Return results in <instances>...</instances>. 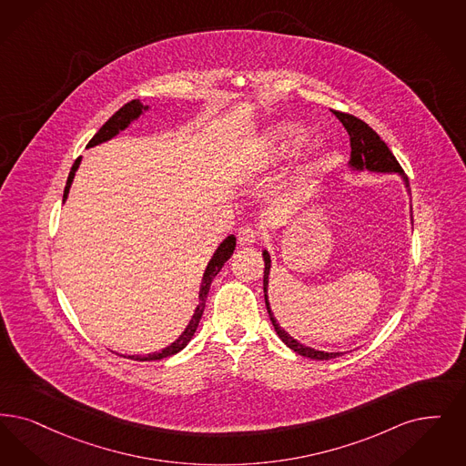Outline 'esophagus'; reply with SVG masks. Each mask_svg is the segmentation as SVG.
I'll return each mask as SVG.
<instances>
[{"label":"esophagus","instance_id":"34e87169","mask_svg":"<svg viewBox=\"0 0 466 466\" xmlns=\"http://www.w3.org/2000/svg\"><path fill=\"white\" fill-rule=\"evenodd\" d=\"M257 232L251 227H242L241 230L238 232V242L241 246H253L257 242Z\"/></svg>","mask_w":466,"mask_h":466}]
</instances>
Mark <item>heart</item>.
I'll return each mask as SVG.
<instances>
[{"label": "heart", "mask_w": 466, "mask_h": 466, "mask_svg": "<svg viewBox=\"0 0 466 466\" xmlns=\"http://www.w3.org/2000/svg\"><path fill=\"white\" fill-rule=\"evenodd\" d=\"M307 138V128L297 121H282L261 135L258 146L253 150L249 157V169L253 173H265L272 167H278L280 161H284L288 156H291ZM322 154V142L310 144L301 159L299 165V178L309 175L316 165L317 159Z\"/></svg>", "instance_id": "1"}]
</instances>
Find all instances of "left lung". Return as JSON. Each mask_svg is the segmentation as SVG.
Returning <instances> with one entry per match:
<instances>
[{"instance_id":"left-lung-1","label":"left lung","mask_w":466,"mask_h":466,"mask_svg":"<svg viewBox=\"0 0 466 466\" xmlns=\"http://www.w3.org/2000/svg\"><path fill=\"white\" fill-rule=\"evenodd\" d=\"M336 117L341 121V125L345 127V130L349 131L350 137V161H349V169L354 173H383V175H397L402 182L406 190L410 192V180L404 175L402 167L397 163L395 156L391 154V150L387 147V144L380 138V135L372 130L371 127H368L364 121L357 119L355 116L350 114H343V112H335ZM410 224H412V206L410 209ZM263 255V261H265V272H263V297H265V305H267V312L270 317V322L276 329V333L279 336L280 339L297 354L309 357V359H316V360H329V359H336L341 355L349 354V352H324L319 350L314 347L303 345L297 338L289 335L288 331H284L280 328L278 319L272 314L270 309V301H268V279H270V267H272V258L270 253L267 249L261 251ZM352 352V350H350Z\"/></svg>"}]
</instances>
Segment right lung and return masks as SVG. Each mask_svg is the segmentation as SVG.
<instances>
[{
  "label": "right lung",
  "instance_id": "obj_1",
  "mask_svg": "<svg viewBox=\"0 0 466 466\" xmlns=\"http://www.w3.org/2000/svg\"><path fill=\"white\" fill-rule=\"evenodd\" d=\"M149 111L150 106L142 104V102L137 100V98L131 100L128 104H125L119 111L112 116L111 119H109L100 130L95 133L94 138L88 142L86 147L90 149V147L100 146V144H104V142H109L114 137H117L121 131L127 130L131 123L138 121L146 112ZM81 159H83V157L79 156V157L76 159L73 167H71V171H69L67 184H66V188H64L62 203H66L67 198H69V190H71V186H73L76 171H77V167L81 165ZM234 249H236V238H234L232 234L227 236L224 241L220 242V246L215 249L213 257L209 258L208 265H206L205 274H203V279H201V284H199V305L196 307V310H194V314L190 317L186 329L180 333V336H178L171 345H167V347H165V349L159 350V352H150V354L147 355H123V357H128L131 360H159V359H165V357L178 354L180 350H184L187 347V343L192 339V336L196 333V329H198V326H199V320H201L203 312H205L206 299H208V293H209V286H211V282L215 279V276L222 270L225 261H228V258L232 257Z\"/></svg>",
  "mask_w": 466,
  "mask_h": 466
}]
</instances>
